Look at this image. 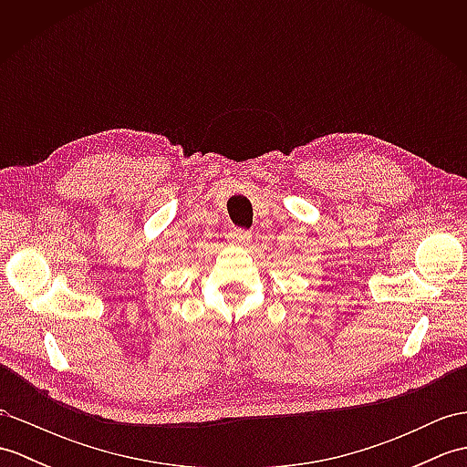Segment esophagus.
Here are the masks:
<instances>
[{"mask_svg":"<svg viewBox=\"0 0 467 467\" xmlns=\"http://www.w3.org/2000/svg\"><path fill=\"white\" fill-rule=\"evenodd\" d=\"M251 233L249 231H243V228H233L231 233H228V241H231L233 244H249L251 243Z\"/></svg>","mask_w":467,"mask_h":467,"instance_id":"obj_1","label":"esophagus"}]
</instances>
